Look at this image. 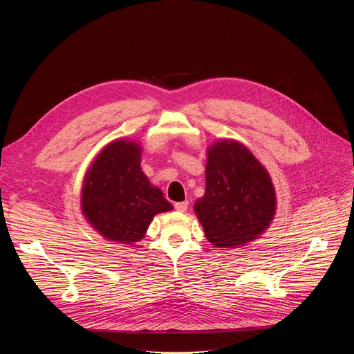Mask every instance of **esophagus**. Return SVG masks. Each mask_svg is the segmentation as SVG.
<instances>
[{"instance_id": "34e87169", "label": "esophagus", "mask_w": 354, "mask_h": 354, "mask_svg": "<svg viewBox=\"0 0 354 354\" xmlns=\"http://www.w3.org/2000/svg\"><path fill=\"white\" fill-rule=\"evenodd\" d=\"M187 201H179V203H175V209L178 210V212H180V213H183V212H186L187 210Z\"/></svg>"}]
</instances>
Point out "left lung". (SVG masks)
Returning a JSON list of instances; mask_svg holds the SVG:
<instances>
[{
    "instance_id": "1",
    "label": "left lung",
    "mask_w": 354,
    "mask_h": 354,
    "mask_svg": "<svg viewBox=\"0 0 354 354\" xmlns=\"http://www.w3.org/2000/svg\"><path fill=\"white\" fill-rule=\"evenodd\" d=\"M276 190L268 169L239 141L209 145L206 192L194 213L216 248H242L261 238L274 220Z\"/></svg>"
}]
</instances>
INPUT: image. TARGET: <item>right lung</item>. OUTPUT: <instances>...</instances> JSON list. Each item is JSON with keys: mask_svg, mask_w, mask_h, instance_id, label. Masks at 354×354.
<instances>
[{"mask_svg": "<svg viewBox=\"0 0 354 354\" xmlns=\"http://www.w3.org/2000/svg\"><path fill=\"white\" fill-rule=\"evenodd\" d=\"M142 147L118 138L95 157L81 189V213L108 241L133 245L141 241L160 213L174 210L160 187L141 169Z\"/></svg>", "mask_w": 354, "mask_h": 354, "instance_id": "right-lung-1", "label": "right lung"}]
</instances>
